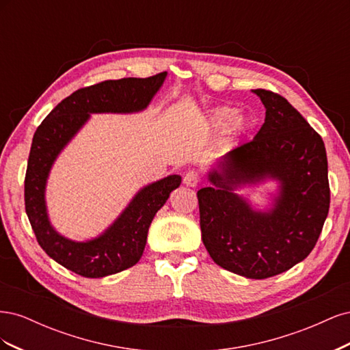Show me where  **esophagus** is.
Returning <instances> with one entry per match:
<instances>
[{
	"label": "esophagus",
	"mask_w": 350,
	"mask_h": 350,
	"mask_svg": "<svg viewBox=\"0 0 350 350\" xmlns=\"http://www.w3.org/2000/svg\"><path fill=\"white\" fill-rule=\"evenodd\" d=\"M200 183V175L196 171H188L184 175V184L187 187H197V184Z\"/></svg>",
	"instance_id": "esophagus-1"
}]
</instances>
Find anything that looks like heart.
I'll list each match as a JSON object with an SVG mask.
<instances>
[{
	"label": "heart",
	"mask_w": 350,
	"mask_h": 350,
	"mask_svg": "<svg viewBox=\"0 0 350 350\" xmlns=\"http://www.w3.org/2000/svg\"><path fill=\"white\" fill-rule=\"evenodd\" d=\"M238 120V111L234 108H216L208 115V124L215 130H228Z\"/></svg>",
	"instance_id": "obj_1"
}]
</instances>
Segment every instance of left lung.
Listing matches in <instances>:
<instances>
[{"label": "left lung", "instance_id": "obj_1", "mask_svg": "<svg viewBox=\"0 0 350 350\" xmlns=\"http://www.w3.org/2000/svg\"><path fill=\"white\" fill-rule=\"evenodd\" d=\"M266 120L250 143L230 150L198 189L201 239L221 269L267 279L310 256L330 207L324 142L280 94L252 90ZM266 178L280 183L269 211L252 209L234 191Z\"/></svg>", "mask_w": 350, "mask_h": 350}]
</instances>
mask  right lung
Segmentation results:
<instances>
[{"label": "right lung", "instance_id": "obj_1", "mask_svg": "<svg viewBox=\"0 0 350 350\" xmlns=\"http://www.w3.org/2000/svg\"><path fill=\"white\" fill-rule=\"evenodd\" d=\"M166 72L147 79L107 80L79 89L49 112L31 142L25 178V206L39 245L61 266L83 278L98 279L133 267L143 256L147 232L181 176L169 175L143 187L113 224L86 242L71 241L51 225L45 201L51 167L90 113H133L149 107Z\"/></svg>", "mask_w": 350, "mask_h": 350}]
</instances>
